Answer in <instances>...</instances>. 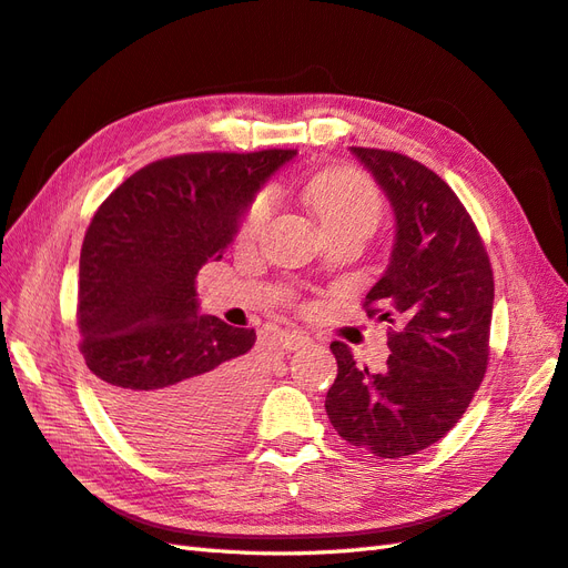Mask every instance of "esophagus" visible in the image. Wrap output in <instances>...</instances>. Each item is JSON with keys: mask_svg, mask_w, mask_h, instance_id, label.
I'll return each instance as SVG.
<instances>
[{"mask_svg": "<svg viewBox=\"0 0 568 568\" xmlns=\"http://www.w3.org/2000/svg\"><path fill=\"white\" fill-rule=\"evenodd\" d=\"M278 341H281V345L285 347V351H300V347H304L310 343V338L304 336V333H300V331H283L281 336H278Z\"/></svg>", "mask_w": 568, "mask_h": 568, "instance_id": "1", "label": "esophagus"}]
</instances>
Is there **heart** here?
<instances>
[{
    "instance_id": "heart-1",
    "label": "heart",
    "mask_w": 568,
    "mask_h": 568,
    "mask_svg": "<svg viewBox=\"0 0 568 568\" xmlns=\"http://www.w3.org/2000/svg\"><path fill=\"white\" fill-rule=\"evenodd\" d=\"M307 201L326 230L351 223L374 225L382 211V199L376 186L369 182V178L353 168H336L318 174L307 186ZM271 209L273 196L268 192L258 194L242 217L240 237L254 240L261 227L266 225Z\"/></svg>"
}]
</instances>
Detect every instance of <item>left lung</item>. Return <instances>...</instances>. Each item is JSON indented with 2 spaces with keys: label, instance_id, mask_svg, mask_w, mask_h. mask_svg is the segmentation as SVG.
Segmentation results:
<instances>
[{
  "label": "left lung",
  "instance_id": "8db88e82",
  "mask_svg": "<svg viewBox=\"0 0 568 568\" xmlns=\"http://www.w3.org/2000/svg\"><path fill=\"white\" fill-rule=\"evenodd\" d=\"M351 151L396 217L388 268L365 310L398 328L382 372L357 367L345 343H331L338 376L326 413L345 442L403 458L439 442L485 379L494 275L473 217L439 174L394 151Z\"/></svg>",
  "mask_w": 568,
  "mask_h": 568
}]
</instances>
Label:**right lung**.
<instances>
[{"label":"right lung","instance_id":"right-lung-1","mask_svg":"<svg viewBox=\"0 0 568 568\" xmlns=\"http://www.w3.org/2000/svg\"><path fill=\"white\" fill-rule=\"evenodd\" d=\"M297 151L155 160L103 201L79 261L81 355L136 446L196 458L250 417L254 328L199 314L196 275L221 261L261 186Z\"/></svg>","mask_w":568,"mask_h":568}]
</instances>
